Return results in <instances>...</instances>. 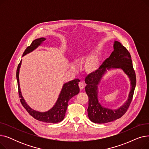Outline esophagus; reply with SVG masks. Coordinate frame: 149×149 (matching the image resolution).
I'll return each instance as SVG.
<instances>
[{"label":"esophagus","mask_w":149,"mask_h":149,"mask_svg":"<svg viewBox=\"0 0 149 149\" xmlns=\"http://www.w3.org/2000/svg\"><path fill=\"white\" fill-rule=\"evenodd\" d=\"M79 86L80 89H83L84 88V83L82 81H80L79 82Z\"/></svg>","instance_id":"34e87169"}]
</instances>
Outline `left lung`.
<instances>
[{
    "mask_svg": "<svg viewBox=\"0 0 149 149\" xmlns=\"http://www.w3.org/2000/svg\"><path fill=\"white\" fill-rule=\"evenodd\" d=\"M114 50L101 65L85 77L86 93L89 98L88 113L89 118L95 123L103 124L120 118L127 111L132 102L136 86V75L133 68L131 56L128 50L119 42L115 41ZM121 68L129 77L131 89L129 98L122 107L112 110L100 105L97 98V84L107 70Z\"/></svg>",
    "mask_w": 149,
    "mask_h": 149,
    "instance_id": "left-lung-1",
    "label": "left lung"
}]
</instances>
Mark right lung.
<instances>
[{
    "instance_id": "add662e5",
    "label": "right lung",
    "mask_w": 149,
    "mask_h": 149,
    "mask_svg": "<svg viewBox=\"0 0 149 149\" xmlns=\"http://www.w3.org/2000/svg\"><path fill=\"white\" fill-rule=\"evenodd\" d=\"M46 39L43 37L37 38L34 40L30 46H28L25 51L23 54V56H24L26 54H28L36 49L38 46H40ZM22 60L19 64L16 71V78L17 80L18 85V91L19 95L20 98V102L22 106L24 107L26 111L29 113L30 115L32 116L34 118L43 121L45 123H57L61 121L64 119L65 113L68 106V101L74 95L78 94L80 92V88L79 87V82L80 81L79 79H74L72 81H70L65 84H64L63 86L61 89V91L60 93L59 97L57 102L54 106V107L50 109L49 111L45 112H40L34 109H31L25 102V100L23 99L22 93L20 91V84H19V70L21 65Z\"/></svg>"
}]
</instances>
